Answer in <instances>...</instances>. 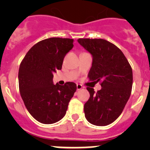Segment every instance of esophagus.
I'll return each instance as SVG.
<instances>
[{"mask_svg": "<svg viewBox=\"0 0 150 150\" xmlns=\"http://www.w3.org/2000/svg\"><path fill=\"white\" fill-rule=\"evenodd\" d=\"M82 88H83L82 85H81V84H77V90L79 91V90H81V89H82Z\"/></svg>", "mask_w": 150, "mask_h": 150, "instance_id": "esophagus-1", "label": "esophagus"}]
</instances>
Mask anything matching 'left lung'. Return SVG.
Masks as SVG:
<instances>
[{
  "mask_svg": "<svg viewBox=\"0 0 150 150\" xmlns=\"http://www.w3.org/2000/svg\"><path fill=\"white\" fill-rule=\"evenodd\" d=\"M78 43L92 56L90 81H102L95 93L87 88L90 98L84 104L86 120L98 126L112 123L120 115L131 93L133 72L121 50L104 39L79 38Z\"/></svg>",
  "mask_w": 150,
  "mask_h": 150,
  "instance_id": "8db88e82",
  "label": "left lung"
}]
</instances>
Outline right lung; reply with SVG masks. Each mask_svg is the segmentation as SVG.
Listing matches in <instances>:
<instances>
[{
    "instance_id": "add662e5",
    "label": "right lung",
    "mask_w": 150,
    "mask_h": 150,
    "mask_svg": "<svg viewBox=\"0 0 150 150\" xmlns=\"http://www.w3.org/2000/svg\"><path fill=\"white\" fill-rule=\"evenodd\" d=\"M73 42V39L61 38L41 40L29 50L19 66L22 99L30 115L41 123L52 124L63 118L76 91L75 83L60 86L53 82V73L62 69Z\"/></svg>"
}]
</instances>
